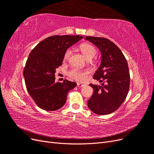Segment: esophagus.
<instances>
[{"mask_svg": "<svg viewBox=\"0 0 154 154\" xmlns=\"http://www.w3.org/2000/svg\"><path fill=\"white\" fill-rule=\"evenodd\" d=\"M77 86H78V87H83V84H82V83H77Z\"/></svg>", "mask_w": 154, "mask_h": 154, "instance_id": "obj_1", "label": "esophagus"}]
</instances>
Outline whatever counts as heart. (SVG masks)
Listing matches in <instances>:
<instances>
[{"label": "heart", "instance_id": "1", "mask_svg": "<svg viewBox=\"0 0 154 154\" xmlns=\"http://www.w3.org/2000/svg\"><path fill=\"white\" fill-rule=\"evenodd\" d=\"M80 49L82 54L85 56V57L88 59L91 60L94 57V55L96 53V49L94 46H93L92 44L87 42H83L80 45ZM71 50L68 49L66 50L64 53L63 60L65 61H67L71 57ZM68 76L78 82H83L85 81L88 74V71H82L77 68H74L69 71L67 72Z\"/></svg>", "mask_w": 154, "mask_h": 154}]
</instances>
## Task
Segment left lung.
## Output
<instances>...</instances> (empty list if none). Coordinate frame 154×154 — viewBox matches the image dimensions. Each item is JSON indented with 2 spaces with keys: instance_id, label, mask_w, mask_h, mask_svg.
Listing matches in <instances>:
<instances>
[{
  "instance_id": "1",
  "label": "left lung",
  "mask_w": 154,
  "mask_h": 154,
  "mask_svg": "<svg viewBox=\"0 0 154 154\" xmlns=\"http://www.w3.org/2000/svg\"><path fill=\"white\" fill-rule=\"evenodd\" d=\"M99 49L101 62L93 78L101 85L89 84L94 92L88 100V106L98 115L112 113L127 97L130 87L128 63L122 51L112 42L101 37L86 36Z\"/></svg>"
}]
</instances>
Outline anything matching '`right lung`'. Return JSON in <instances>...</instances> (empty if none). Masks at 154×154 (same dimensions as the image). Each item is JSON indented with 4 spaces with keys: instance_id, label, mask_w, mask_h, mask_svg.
Segmentation results:
<instances>
[{
    "instance_id": "right-lung-1",
    "label": "right lung",
    "mask_w": 154,
    "mask_h": 154,
    "mask_svg": "<svg viewBox=\"0 0 154 154\" xmlns=\"http://www.w3.org/2000/svg\"><path fill=\"white\" fill-rule=\"evenodd\" d=\"M82 38L80 35L51 36L31 51L23 74L28 93L40 109L54 111L62 108L69 91L76 86L66 79L55 83L54 74L62 66L66 50Z\"/></svg>"
}]
</instances>
